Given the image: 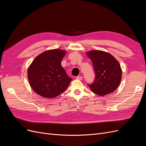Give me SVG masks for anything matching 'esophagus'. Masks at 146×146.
Returning a JSON list of instances; mask_svg holds the SVG:
<instances>
[{
  "label": "esophagus",
  "instance_id": "34e87169",
  "mask_svg": "<svg viewBox=\"0 0 146 146\" xmlns=\"http://www.w3.org/2000/svg\"><path fill=\"white\" fill-rule=\"evenodd\" d=\"M82 78H83V77L82 76H77L76 77V79H77V80H82Z\"/></svg>",
  "mask_w": 146,
  "mask_h": 146
}]
</instances>
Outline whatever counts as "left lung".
I'll return each instance as SVG.
<instances>
[{
  "label": "left lung",
  "instance_id": "8db88e82",
  "mask_svg": "<svg viewBox=\"0 0 146 146\" xmlns=\"http://www.w3.org/2000/svg\"><path fill=\"white\" fill-rule=\"evenodd\" d=\"M93 64L96 78L88 86L95 94L105 96L115 91L121 83L122 69L118 61L109 53L94 50L86 53Z\"/></svg>",
  "mask_w": 146,
  "mask_h": 146
}]
</instances>
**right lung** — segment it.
<instances>
[{"label":"right lung","mask_w":146,"mask_h":146,"mask_svg":"<svg viewBox=\"0 0 146 146\" xmlns=\"http://www.w3.org/2000/svg\"><path fill=\"white\" fill-rule=\"evenodd\" d=\"M66 51L52 49L44 52L35 58L27 71L32 90L46 98H54L63 92L72 79L61 66Z\"/></svg>","instance_id":"obj_1"}]
</instances>
